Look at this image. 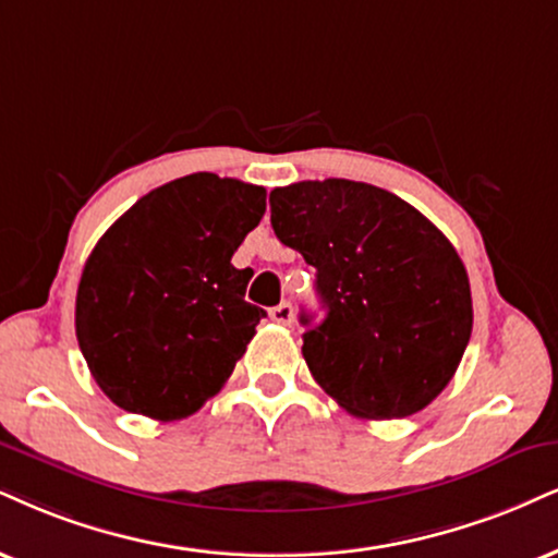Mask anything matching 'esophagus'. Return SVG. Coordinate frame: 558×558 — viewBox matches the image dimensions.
Wrapping results in <instances>:
<instances>
[{"instance_id": "esophagus-1", "label": "esophagus", "mask_w": 558, "mask_h": 558, "mask_svg": "<svg viewBox=\"0 0 558 558\" xmlns=\"http://www.w3.org/2000/svg\"><path fill=\"white\" fill-rule=\"evenodd\" d=\"M268 318H271L274 323H279V326H290L292 318H294V311L290 302H279L277 307H271L268 311Z\"/></svg>"}]
</instances>
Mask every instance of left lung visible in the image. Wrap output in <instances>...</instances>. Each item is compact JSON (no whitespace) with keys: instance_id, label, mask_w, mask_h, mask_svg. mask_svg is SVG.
Segmentation results:
<instances>
[{"instance_id":"1","label":"left lung","mask_w":558,"mask_h":558,"mask_svg":"<svg viewBox=\"0 0 558 558\" xmlns=\"http://www.w3.org/2000/svg\"><path fill=\"white\" fill-rule=\"evenodd\" d=\"M271 227L315 268L326 318L302 313L315 383L362 418L422 411L452 380L473 328L463 260L422 211L369 183L274 189Z\"/></svg>"}]
</instances>
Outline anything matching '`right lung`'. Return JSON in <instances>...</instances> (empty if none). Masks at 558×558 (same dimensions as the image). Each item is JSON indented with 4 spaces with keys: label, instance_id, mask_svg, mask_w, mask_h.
Listing matches in <instances>:
<instances>
[{
    "label": "right lung",
    "instance_id": "add662e5",
    "mask_svg": "<svg viewBox=\"0 0 558 558\" xmlns=\"http://www.w3.org/2000/svg\"><path fill=\"white\" fill-rule=\"evenodd\" d=\"M266 211V189L194 173L142 196L82 271L74 328L116 405L175 422L219 393L266 311L230 264Z\"/></svg>",
    "mask_w": 558,
    "mask_h": 558
}]
</instances>
